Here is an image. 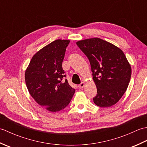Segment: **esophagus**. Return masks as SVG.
Here are the masks:
<instances>
[{"label":"esophagus","instance_id":"1","mask_svg":"<svg viewBox=\"0 0 147 147\" xmlns=\"http://www.w3.org/2000/svg\"><path fill=\"white\" fill-rule=\"evenodd\" d=\"M85 86V83L84 82H82V83H80V85H78V88H83L84 86Z\"/></svg>","mask_w":147,"mask_h":147}]
</instances>
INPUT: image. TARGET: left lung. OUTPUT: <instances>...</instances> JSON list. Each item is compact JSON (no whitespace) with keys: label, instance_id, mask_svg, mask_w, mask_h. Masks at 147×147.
<instances>
[{"label":"left lung","instance_id":"obj_1","mask_svg":"<svg viewBox=\"0 0 147 147\" xmlns=\"http://www.w3.org/2000/svg\"><path fill=\"white\" fill-rule=\"evenodd\" d=\"M76 44L91 65L97 88L93 102L100 107L115 104L126 91L131 76V68L124 52L98 38L80 40Z\"/></svg>","mask_w":147,"mask_h":147}]
</instances>
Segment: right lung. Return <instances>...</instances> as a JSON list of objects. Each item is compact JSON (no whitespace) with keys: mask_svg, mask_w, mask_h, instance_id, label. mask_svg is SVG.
<instances>
[{"mask_svg":"<svg viewBox=\"0 0 147 147\" xmlns=\"http://www.w3.org/2000/svg\"><path fill=\"white\" fill-rule=\"evenodd\" d=\"M67 40H56L33 56L25 71L27 88L34 100L47 110L58 112L67 107L75 92L62 67Z\"/></svg>","mask_w":147,"mask_h":147,"instance_id":"1","label":"right lung"}]
</instances>
